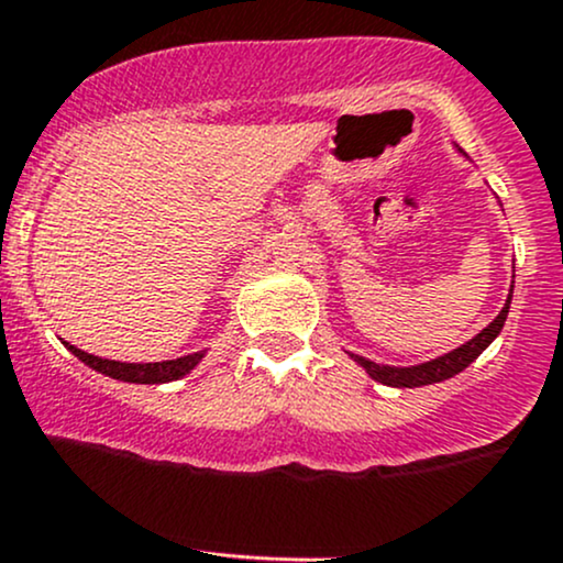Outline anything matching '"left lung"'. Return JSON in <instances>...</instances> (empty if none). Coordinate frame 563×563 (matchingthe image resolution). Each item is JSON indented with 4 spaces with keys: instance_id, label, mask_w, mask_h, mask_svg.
Returning a JSON list of instances; mask_svg holds the SVG:
<instances>
[{
    "instance_id": "1",
    "label": "left lung",
    "mask_w": 563,
    "mask_h": 563,
    "mask_svg": "<svg viewBox=\"0 0 563 563\" xmlns=\"http://www.w3.org/2000/svg\"><path fill=\"white\" fill-rule=\"evenodd\" d=\"M510 299H512V286H510L505 307L484 331L475 333L471 342H465L462 347L446 352V355L441 357H432L428 363H419V366H385V363H374L368 361V357L355 355V352H350V357L357 363V366L366 368V374L372 376V379L382 382V385L387 387H422V385H435V382H443V379H452L454 374L465 372L475 357H478L481 352L497 339V333L503 331L505 318H508L510 312Z\"/></svg>"
}]
</instances>
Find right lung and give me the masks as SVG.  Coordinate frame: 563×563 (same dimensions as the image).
Returning a JSON list of instances; mask_svg holds the SVG:
<instances>
[{
    "label": "right lung",
    "instance_id": "obj_1",
    "mask_svg": "<svg viewBox=\"0 0 563 563\" xmlns=\"http://www.w3.org/2000/svg\"><path fill=\"white\" fill-rule=\"evenodd\" d=\"M69 352L79 357L85 366L96 368L98 374H107L111 379L120 382H133V385H165V382H176L181 376H187L197 363L206 357V350L191 352V355L176 357V361H163V363H122V361H109V357L90 355V352L74 347V344L64 342Z\"/></svg>",
    "mask_w": 563,
    "mask_h": 563
}]
</instances>
